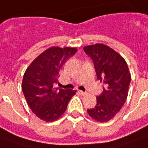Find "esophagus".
Instances as JSON below:
<instances>
[{
	"label": "esophagus",
	"mask_w": 148,
	"mask_h": 148,
	"mask_svg": "<svg viewBox=\"0 0 148 148\" xmlns=\"http://www.w3.org/2000/svg\"><path fill=\"white\" fill-rule=\"evenodd\" d=\"M79 93H80V94H81L82 95H86V94H87V93H86V92H84V91H82V90H79Z\"/></svg>",
	"instance_id": "obj_1"
}]
</instances>
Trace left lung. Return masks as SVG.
I'll return each instance as SVG.
<instances>
[{"instance_id": "left-lung-1", "label": "left lung", "mask_w": 148, "mask_h": 148, "mask_svg": "<svg viewBox=\"0 0 148 148\" xmlns=\"http://www.w3.org/2000/svg\"><path fill=\"white\" fill-rule=\"evenodd\" d=\"M83 49L93 60L97 79L105 85L102 95L96 97V106L87 112L97 122H108L119 112L126 102L131 73L124 58L107 45L97 43L86 45Z\"/></svg>"}]
</instances>
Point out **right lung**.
I'll return each instance as SVG.
<instances>
[{
	"instance_id": "add662e5",
	"label": "right lung",
	"mask_w": 148,
	"mask_h": 148,
	"mask_svg": "<svg viewBox=\"0 0 148 148\" xmlns=\"http://www.w3.org/2000/svg\"><path fill=\"white\" fill-rule=\"evenodd\" d=\"M74 47L52 46L42 52L28 66L22 80V91L35 115L45 122L58 119L77 90L54 87L65 62L77 52Z\"/></svg>"
}]
</instances>
